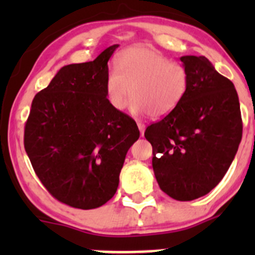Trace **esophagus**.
<instances>
[{"label":"esophagus","instance_id":"obj_1","mask_svg":"<svg viewBox=\"0 0 255 255\" xmlns=\"http://www.w3.org/2000/svg\"><path fill=\"white\" fill-rule=\"evenodd\" d=\"M138 128H139V132H140V135L144 134V130H145V126H144V123L142 122H138Z\"/></svg>","mask_w":255,"mask_h":255}]
</instances>
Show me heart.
I'll return each instance as SVG.
<instances>
[{
    "label": "heart",
    "mask_w": 255,
    "mask_h": 255,
    "mask_svg": "<svg viewBox=\"0 0 255 255\" xmlns=\"http://www.w3.org/2000/svg\"><path fill=\"white\" fill-rule=\"evenodd\" d=\"M116 69L105 80L106 100L115 111L125 110L132 94L130 110L134 115L165 117L181 102L189 86L184 65L148 47L137 45L121 51Z\"/></svg>",
    "instance_id": "obj_1"
}]
</instances>
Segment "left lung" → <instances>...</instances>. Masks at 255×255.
<instances>
[{"label":"left lung","instance_id":"8db88e82","mask_svg":"<svg viewBox=\"0 0 255 255\" xmlns=\"http://www.w3.org/2000/svg\"><path fill=\"white\" fill-rule=\"evenodd\" d=\"M189 86L177 107L148 126L153 170L160 189L177 201L208 194L223 179L242 139L235 85L205 56L180 58Z\"/></svg>","mask_w":255,"mask_h":255}]
</instances>
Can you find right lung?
Returning <instances> with one entry per match:
<instances>
[{"instance_id": "add662e5", "label": "right lung", "mask_w": 255, "mask_h": 255, "mask_svg": "<svg viewBox=\"0 0 255 255\" xmlns=\"http://www.w3.org/2000/svg\"><path fill=\"white\" fill-rule=\"evenodd\" d=\"M65 65L32 102L24 148L45 189L63 204L91 210L117 191L128 149L139 138L137 123L115 111L105 95L110 58Z\"/></svg>"}]
</instances>
